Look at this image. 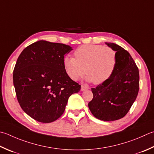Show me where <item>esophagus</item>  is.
Returning <instances> with one entry per match:
<instances>
[{
  "label": "esophagus",
  "mask_w": 154,
  "mask_h": 154,
  "mask_svg": "<svg viewBox=\"0 0 154 154\" xmlns=\"http://www.w3.org/2000/svg\"><path fill=\"white\" fill-rule=\"evenodd\" d=\"M89 89V87L86 86V85H81V91H86V90Z\"/></svg>",
  "instance_id": "34e87169"
}]
</instances>
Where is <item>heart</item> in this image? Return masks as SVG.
<instances>
[{"label":"heart","mask_w":154,"mask_h":154,"mask_svg":"<svg viewBox=\"0 0 154 154\" xmlns=\"http://www.w3.org/2000/svg\"><path fill=\"white\" fill-rule=\"evenodd\" d=\"M74 55L75 58L69 55L63 58L66 73L73 81L79 80L87 73V81L99 85L112 76L116 67V51L109 47L81 45L75 51Z\"/></svg>","instance_id":"obj_1"}]
</instances>
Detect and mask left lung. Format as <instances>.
<instances>
[{
	"label": "left lung",
	"mask_w": 154,
	"mask_h": 154,
	"mask_svg": "<svg viewBox=\"0 0 154 154\" xmlns=\"http://www.w3.org/2000/svg\"><path fill=\"white\" fill-rule=\"evenodd\" d=\"M116 51L117 61L109 79L95 88L88 106L94 117L102 121H115L128 113L138 94L139 69L129 53L119 45L105 43Z\"/></svg>",
	"instance_id": "obj_1"
}]
</instances>
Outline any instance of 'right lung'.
I'll return each mask as SVG.
<instances>
[{
    "mask_svg": "<svg viewBox=\"0 0 154 154\" xmlns=\"http://www.w3.org/2000/svg\"><path fill=\"white\" fill-rule=\"evenodd\" d=\"M72 47L38 41L20 53L13 71V84L20 106L36 121L51 123L64 113L68 99L81 85L66 73L63 58Z\"/></svg>",
    "mask_w": 154,
    "mask_h": 154,
    "instance_id": "add662e5",
    "label": "right lung"
}]
</instances>
